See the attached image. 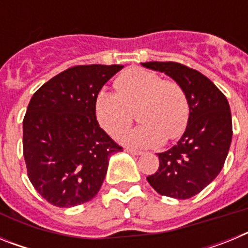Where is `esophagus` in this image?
Returning a JSON list of instances; mask_svg holds the SVG:
<instances>
[{"label": "esophagus", "instance_id": "esophagus-1", "mask_svg": "<svg viewBox=\"0 0 248 248\" xmlns=\"http://www.w3.org/2000/svg\"><path fill=\"white\" fill-rule=\"evenodd\" d=\"M125 151H126V153H129V154H131V155H141V154H143V151L137 150V149H133V148H126Z\"/></svg>", "mask_w": 248, "mask_h": 248}]
</instances>
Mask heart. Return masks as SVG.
Masks as SVG:
<instances>
[{
	"label": "heart",
	"instance_id": "b5f03b06",
	"mask_svg": "<svg viewBox=\"0 0 248 248\" xmlns=\"http://www.w3.org/2000/svg\"><path fill=\"white\" fill-rule=\"evenodd\" d=\"M115 92L102 91L95 100V114L108 134H120L133 122L141 123L120 137L128 145L155 148L166 140L180 138L190 117L185 91L175 80H163L159 74L143 68L123 72L114 82Z\"/></svg>",
	"mask_w": 248,
	"mask_h": 248
}]
</instances>
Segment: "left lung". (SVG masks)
I'll return each instance as SVG.
<instances>
[{
    "label": "left lung",
    "mask_w": 248,
    "mask_h": 248,
    "mask_svg": "<svg viewBox=\"0 0 248 248\" xmlns=\"http://www.w3.org/2000/svg\"><path fill=\"white\" fill-rule=\"evenodd\" d=\"M183 87L190 117L176 145L159 153V169L146 177L160 195L185 200L202 191L220 174L232 140L230 105L222 92L201 74L176 62H146Z\"/></svg>",
    "instance_id": "left-lung-1"
}]
</instances>
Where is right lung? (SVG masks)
I'll return each mask as SVG.
<instances>
[{"label": "right lung", "mask_w": 248, "mask_h": 248, "mask_svg": "<svg viewBox=\"0 0 248 248\" xmlns=\"http://www.w3.org/2000/svg\"><path fill=\"white\" fill-rule=\"evenodd\" d=\"M124 65H76L41 87L23 119V156L30 181L57 207H73L98 194L109 157L123 151L99 126L95 100Z\"/></svg>", "instance_id": "add662e5"}]
</instances>
